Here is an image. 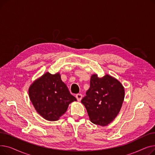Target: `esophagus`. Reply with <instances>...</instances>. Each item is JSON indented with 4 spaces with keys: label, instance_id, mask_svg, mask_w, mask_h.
<instances>
[{
    "label": "esophagus",
    "instance_id": "34e87169",
    "mask_svg": "<svg viewBox=\"0 0 155 155\" xmlns=\"http://www.w3.org/2000/svg\"><path fill=\"white\" fill-rule=\"evenodd\" d=\"M82 97H83V96H82V95L81 94H78L76 95V98H77V99L78 101H80L81 100H82Z\"/></svg>",
    "mask_w": 155,
    "mask_h": 155
}]
</instances>
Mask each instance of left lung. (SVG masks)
I'll use <instances>...</instances> for the list:
<instances>
[{
    "mask_svg": "<svg viewBox=\"0 0 155 155\" xmlns=\"http://www.w3.org/2000/svg\"><path fill=\"white\" fill-rule=\"evenodd\" d=\"M124 88L116 78L105 74L100 78L93 74L90 88L81 101L92 123L106 126L114 120L124 99Z\"/></svg>",
    "mask_w": 155,
    "mask_h": 155,
    "instance_id": "left-lung-1",
    "label": "left lung"
}]
</instances>
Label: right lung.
Returning a JSON list of instances; mask_svg holds the SVG:
<instances>
[{
  "label": "right lung",
  "mask_w": 155,
  "mask_h": 155,
  "mask_svg": "<svg viewBox=\"0 0 155 155\" xmlns=\"http://www.w3.org/2000/svg\"><path fill=\"white\" fill-rule=\"evenodd\" d=\"M29 99L39 114L49 121H56L66 112L70 103L77 101L61 79L60 73L46 72L29 86Z\"/></svg>",
  "instance_id": "1"
}]
</instances>
